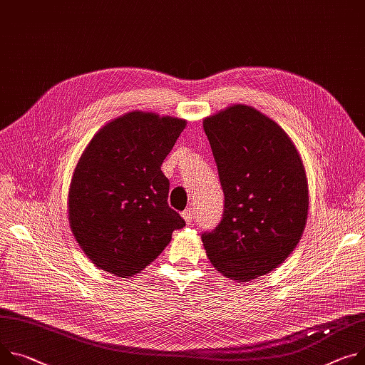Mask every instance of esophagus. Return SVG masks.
Returning a JSON list of instances; mask_svg holds the SVG:
<instances>
[{
    "label": "esophagus",
    "mask_w": 365,
    "mask_h": 365,
    "mask_svg": "<svg viewBox=\"0 0 365 365\" xmlns=\"http://www.w3.org/2000/svg\"><path fill=\"white\" fill-rule=\"evenodd\" d=\"M182 217H183V220L187 222V224H190L192 222V220H193V208H186L183 212H182Z\"/></svg>",
    "instance_id": "34e87169"
}]
</instances>
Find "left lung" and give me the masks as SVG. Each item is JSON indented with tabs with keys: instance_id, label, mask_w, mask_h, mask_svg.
I'll return each mask as SVG.
<instances>
[{
	"instance_id": "left-lung-1",
	"label": "left lung",
	"mask_w": 365,
	"mask_h": 365,
	"mask_svg": "<svg viewBox=\"0 0 365 365\" xmlns=\"http://www.w3.org/2000/svg\"><path fill=\"white\" fill-rule=\"evenodd\" d=\"M224 192L220 224L202 233L208 259L224 277L267 275L300 242L309 187L300 154L268 116L235 105L204 120Z\"/></svg>"
}]
</instances>
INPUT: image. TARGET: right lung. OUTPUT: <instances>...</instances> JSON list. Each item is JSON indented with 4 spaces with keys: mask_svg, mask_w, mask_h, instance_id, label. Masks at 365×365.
<instances>
[{
    "mask_svg": "<svg viewBox=\"0 0 365 365\" xmlns=\"http://www.w3.org/2000/svg\"><path fill=\"white\" fill-rule=\"evenodd\" d=\"M186 120L126 113L97 132L70 186L68 217L78 245L101 269L116 277L141 272L185 220L168 204L161 164Z\"/></svg>",
    "mask_w": 365,
    "mask_h": 365,
    "instance_id": "1",
    "label": "right lung"
}]
</instances>
